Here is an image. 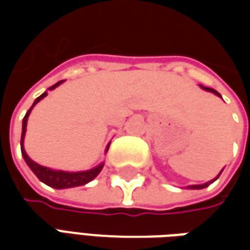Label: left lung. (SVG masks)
<instances>
[{
	"label": "left lung",
	"mask_w": 250,
	"mask_h": 250,
	"mask_svg": "<svg viewBox=\"0 0 250 250\" xmlns=\"http://www.w3.org/2000/svg\"><path fill=\"white\" fill-rule=\"evenodd\" d=\"M201 88H202V89H205V91H208V92H213V93H214V95H217V96H220V98H221V95H220V93L217 92V91H215V89H213V88L204 87V85H201ZM221 173H222V171H221ZM221 173L218 174V175H217V177H215V178L213 179V181H210V182H206V184H204V185H193V186H188V188H197V190H198V188H208V186H209L210 184H213V182H214L215 179H218V177H220V175H221Z\"/></svg>",
	"instance_id": "8db88e82"
}]
</instances>
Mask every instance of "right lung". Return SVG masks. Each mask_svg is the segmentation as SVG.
Returning a JSON list of instances; mask_svg holds the SVG:
<instances>
[{"instance_id": "obj_1", "label": "right lung", "mask_w": 250, "mask_h": 250, "mask_svg": "<svg viewBox=\"0 0 250 250\" xmlns=\"http://www.w3.org/2000/svg\"><path fill=\"white\" fill-rule=\"evenodd\" d=\"M62 82L56 83L55 85H52L49 87V91L51 89H55L57 85H60ZM48 95L46 92H44L42 95H40L39 98L36 99L35 103L32 104V107L28 109V112L24 116V119H22V134H21V154H22V157H24L25 162L26 165L29 166L30 170L35 173V175L37 178L40 179L41 182H44L48 186H51L53 188H76V186H83V185L88 184V182H91L93 178H96L98 177V174L102 171V168H103L104 163H100L99 166L96 167L91 168V170H87V171H77V173H68V171H62V170H52L49 167H45V166H41L39 163H36L35 161H32L29 157H28V154L25 152L24 148V138H25V132H26V123H28V118H29V114L32 108L35 107L36 104L40 102L41 99H44ZM108 147L109 145L105 148V152L108 151Z\"/></svg>"}]
</instances>
